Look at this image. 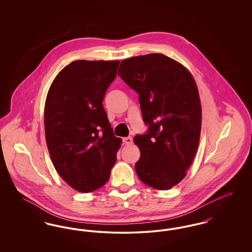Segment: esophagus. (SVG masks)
Segmentation results:
<instances>
[{"mask_svg":"<svg viewBox=\"0 0 252 252\" xmlns=\"http://www.w3.org/2000/svg\"><path fill=\"white\" fill-rule=\"evenodd\" d=\"M123 142H124V144H131L133 143V139L131 137H125V138H123Z\"/></svg>","mask_w":252,"mask_h":252,"instance_id":"1","label":"esophagus"}]
</instances>
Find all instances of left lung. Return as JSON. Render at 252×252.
Returning <instances> with one entry per match:
<instances>
[{"mask_svg": "<svg viewBox=\"0 0 252 252\" xmlns=\"http://www.w3.org/2000/svg\"><path fill=\"white\" fill-rule=\"evenodd\" d=\"M118 75L139 94L148 130L133 139L141 157L139 179L157 190H169L186 176L197 151L201 105L191 72L161 54L124 60Z\"/></svg>", "mask_w": 252, "mask_h": 252, "instance_id": "1", "label": "left lung"}]
</instances>
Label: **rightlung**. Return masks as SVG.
I'll use <instances>...</instances> for the list:
<instances>
[{
	"label": "right lung",
	"mask_w": 252,
	"mask_h": 252,
	"mask_svg": "<svg viewBox=\"0 0 252 252\" xmlns=\"http://www.w3.org/2000/svg\"><path fill=\"white\" fill-rule=\"evenodd\" d=\"M120 61L76 60L49 89L44 108L49 154L72 189L94 192L106 184L122 140L113 134L103 100Z\"/></svg>",
	"instance_id": "add662e5"
}]
</instances>
